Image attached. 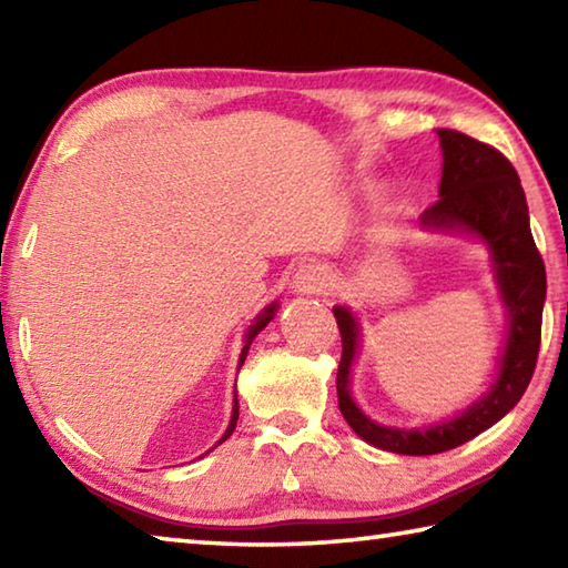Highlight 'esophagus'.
Wrapping results in <instances>:
<instances>
[{"label": "esophagus", "instance_id": "esophagus-1", "mask_svg": "<svg viewBox=\"0 0 568 568\" xmlns=\"http://www.w3.org/2000/svg\"><path fill=\"white\" fill-rule=\"evenodd\" d=\"M333 273L325 265H303L293 277L295 293L303 295H328L333 291Z\"/></svg>", "mask_w": 568, "mask_h": 568}]
</instances>
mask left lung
I'll return each instance as SVG.
<instances>
[{
  "label": "left lung",
  "instance_id": "8db88e82",
  "mask_svg": "<svg viewBox=\"0 0 568 568\" xmlns=\"http://www.w3.org/2000/svg\"><path fill=\"white\" fill-rule=\"evenodd\" d=\"M444 150V175L438 200L423 213V225L454 230L464 227L484 237L491 247L496 277L508 307V341L501 373L488 396L474 403L464 416L426 430L386 428L365 418L355 406L348 383L351 363L358 348V325L345 307H333L338 321L343 355L338 363V406L348 426L371 446L406 456L444 454L480 430L501 420L531 383L538 345H541V313L546 297V267L528 225L526 195L516 170L504 152L456 130H438Z\"/></svg>",
  "mask_w": 568,
  "mask_h": 568
}]
</instances>
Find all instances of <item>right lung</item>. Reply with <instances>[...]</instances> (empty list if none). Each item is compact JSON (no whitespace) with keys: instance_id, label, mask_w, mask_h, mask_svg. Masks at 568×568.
Instances as JSON below:
<instances>
[{"instance_id":"right-lung-1","label":"right lung","mask_w":568,"mask_h":568,"mask_svg":"<svg viewBox=\"0 0 568 568\" xmlns=\"http://www.w3.org/2000/svg\"><path fill=\"white\" fill-rule=\"evenodd\" d=\"M273 313H275V305H271V307H267V311L261 315V318H257V323L253 325V328H250V333H247V341H245V348H243V353H240V365H243L245 363V355H247V348H250V343H253V338H255V335L257 333H261L263 328H265V325L267 323H271L273 321ZM235 423H237V398H235V406H233V418H230V426H227V430H225V436L223 438H220V444H223V440L230 436V434H233V430H235Z\"/></svg>"}]
</instances>
